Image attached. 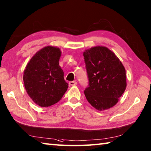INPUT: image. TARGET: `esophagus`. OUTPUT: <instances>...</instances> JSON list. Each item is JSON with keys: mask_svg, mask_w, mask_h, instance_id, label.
I'll return each instance as SVG.
<instances>
[{"mask_svg": "<svg viewBox=\"0 0 151 151\" xmlns=\"http://www.w3.org/2000/svg\"><path fill=\"white\" fill-rule=\"evenodd\" d=\"M78 84V83L76 81H70L69 82V85H71V86H73V85H76Z\"/></svg>", "mask_w": 151, "mask_h": 151, "instance_id": "esophagus-1", "label": "esophagus"}]
</instances>
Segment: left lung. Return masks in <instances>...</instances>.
<instances>
[{"instance_id":"left-lung-1","label":"left lung","mask_w":151,"mask_h":151,"mask_svg":"<svg viewBox=\"0 0 151 151\" xmlns=\"http://www.w3.org/2000/svg\"><path fill=\"white\" fill-rule=\"evenodd\" d=\"M89 78L84 91L87 100L98 110L110 109L118 102L126 88V70L107 47L97 46L83 52Z\"/></svg>"}]
</instances>
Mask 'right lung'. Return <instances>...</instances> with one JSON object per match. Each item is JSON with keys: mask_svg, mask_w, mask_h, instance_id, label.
Instances as JSON below:
<instances>
[{"mask_svg": "<svg viewBox=\"0 0 151 151\" xmlns=\"http://www.w3.org/2000/svg\"><path fill=\"white\" fill-rule=\"evenodd\" d=\"M59 48L47 46L35 53L24 72L25 90L33 101L48 107L60 100L68 89L64 72L59 66Z\"/></svg>", "mask_w": 151, "mask_h": 151, "instance_id": "1", "label": "right lung"}]
</instances>
